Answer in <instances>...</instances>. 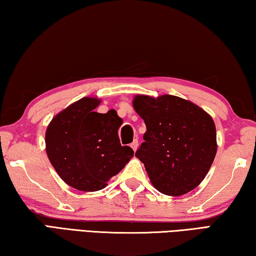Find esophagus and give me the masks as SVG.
Segmentation results:
<instances>
[{"instance_id":"esophagus-1","label":"esophagus","mask_w":256,"mask_h":256,"mask_svg":"<svg viewBox=\"0 0 256 256\" xmlns=\"http://www.w3.org/2000/svg\"><path fill=\"white\" fill-rule=\"evenodd\" d=\"M138 140H134L132 144H131V148L134 150V151H136V149H138Z\"/></svg>"}]
</instances>
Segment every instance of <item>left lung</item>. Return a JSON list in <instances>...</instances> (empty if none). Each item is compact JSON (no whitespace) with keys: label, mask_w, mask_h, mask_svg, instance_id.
<instances>
[{"label":"left lung","mask_w":256,"mask_h":256,"mask_svg":"<svg viewBox=\"0 0 256 256\" xmlns=\"http://www.w3.org/2000/svg\"><path fill=\"white\" fill-rule=\"evenodd\" d=\"M133 107L146 132L136 157L160 193L180 196L204 180L216 154V125L196 104L172 94H136Z\"/></svg>","instance_id":"1"}]
</instances>
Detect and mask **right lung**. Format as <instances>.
Instances as JSON below:
<instances>
[{"label": "right lung", "mask_w": 256, "mask_h": 256, "mask_svg": "<svg viewBox=\"0 0 256 256\" xmlns=\"http://www.w3.org/2000/svg\"><path fill=\"white\" fill-rule=\"evenodd\" d=\"M100 99L84 97L60 112L46 130V154L58 176L71 188L96 192L123 170L134 151L120 146L123 120L114 110L94 112Z\"/></svg>", "instance_id": "obj_1"}]
</instances>
